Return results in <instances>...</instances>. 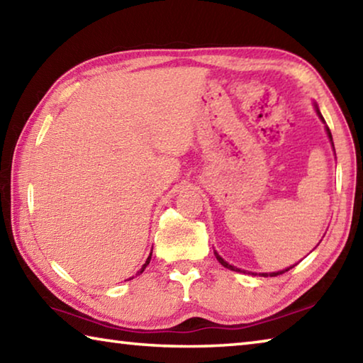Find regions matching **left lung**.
Masks as SVG:
<instances>
[{
    "label": "left lung",
    "mask_w": 363,
    "mask_h": 363,
    "mask_svg": "<svg viewBox=\"0 0 363 363\" xmlns=\"http://www.w3.org/2000/svg\"><path fill=\"white\" fill-rule=\"evenodd\" d=\"M315 110H317V115L318 116H320V120L325 123V120H323V116H322V113H320V110H318V107L315 106ZM325 130H327V134H328V138H330V140H331V145H333V138H331V133H330V130H328V126H325ZM333 149H335V147H333ZM214 256H216V259L220 262V264H223V266L224 267H227V269H230V270H235V272H247V270H240V269H237V267H233V266H230V264L229 262H225L224 259H223V257H220L218 253H216V251H214ZM290 269H293V266H290V267H288V269H284V270H279V272H270V274H267V272H262V274H259L261 275V277H267V275H270V277H277V275H281V274H285L286 272V270H290ZM248 274H251V275H257L256 272H248Z\"/></svg>",
    "instance_id": "1"
}]
</instances>
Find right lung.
Listing matches in <instances>:
<instances>
[{
    "instance_id": "add662e5",
    "label": "right lung",
    "mask_w": 363,
    "mask_h": 363,
    "mask_svg": "<svg viewBox=\"0 0 363 363\" xmlns=\"http://www.w3.org/2000/svg\"><path fill=\"white\" fill-rule=\"evenodd\" d=\"M150 257H152V253H150V256H149V257H147V261H145V264H144V266H143V269H140L138 274H143V272H144V269L147 267V264H149V262H150Z\"/></svg>"
}]
</instances>
